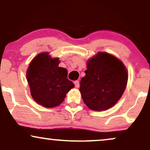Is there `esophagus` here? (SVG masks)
<instances>
[{"label":"esophagus","instance_id":"obj_1","mask_svg":"<svg viewBox=\"0 0 150 150\" xmlns=\"http://www.w3.org/2000/svg\"><path fill=\"white\" fill-rule=\"evenodd\" d=\"M74 84H75V87H76V88H79V82L78 80L75 81Z\"/></svg>","mask_w":150,"mask_h":150}]
</instances>
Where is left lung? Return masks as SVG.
Wrapping results in <instances>:
<instances>
[{
	"instance_id": "obj_1",
	"label": "left lung",
	"mask_w": 150,
	"mask_h": 150,
	"mask_svg": "<svg viewBox=\"0 0 150 150\" xmlns=\"http://www.w3.org/2000/svg\"><path fill=\"white\" fill-rule=\"evenodd\" d=\"M86 67L79 88L85 105L98 111L112 107L126 88L128 73L125 66L112 54L99 52L87 61Z\"/></svg>"
}]
</instances>
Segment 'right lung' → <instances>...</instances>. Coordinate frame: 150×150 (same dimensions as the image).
<instances>
[{"label": "right lung", "mask_w": 150, "mask_h": 150, "mask_svg": "<svg viewBox=\"0 0 150 150\" xmlns=\"http://www.w3.org/2000/svg\"><path fill=\"white\" fill-rule=\"evenodd\" d=\"M59 58H52L48 52L38 54L26 72L32 97L44 107H57L75 85L67 78L68 71L59 67Z\"/></svg>", "instance_id": "add662e5"}]
</instances>
